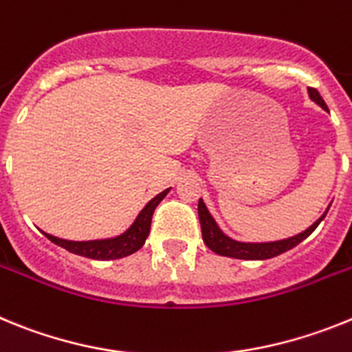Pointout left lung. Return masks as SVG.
I'll use <instances>...</instances> for the list:
<instances>
[{
    "label": "left lung",
    "instance_id": "1",
    "mask_svg": "<svg viewBox=\"0 0 352 352\" xmlns=\"http://www.w3.org/2000/svg\"><path fill=\"white\" fill-rule=\"evenodd\" d=\"M308 96L314 102H317L322 109H328L324 99L320 97L319 91L316 88H308ZM329 209V207H328ZM328 209L326 212L317 219L311 227H308L307 230L301 232V234L294 235V237H289V239L282 241H273V243H239V241L230 239L228 235L223 234L219 230V227L216 225L214 218L210 216V212L207 210L204 200H198V218H200L201 225V237H204V243L207 244V248L212 250L214 253L223 256H232V258H243V261H265V258H273V256L282 255V253L289 252L294 246H298L303 239H307L311 232L316 230L317 225L324 219V216L328 214Z\"/></svg>",
    "mask_w": 352,
    "mask_h": 352
}]
</instances>
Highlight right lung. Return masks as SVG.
<instances>
[{
    "instance_id": "right-lung-1",
    "label": "right lung",
    "mask_w": 352,
    "mask_h": 352,
    "mask_svg": "<svg viewBox=\"0 0 352 352\" xmlns=\"http://www.w3.org/2000/svg\"><path fill=\"white\" fill-rule=\"evenodd\" d=\"M170 189H164L163 193H159L157 197L152 198L142 212L138 214V218L134 219L124 234L111 237V239H97V241H67L54 237L51 234H42L47 237L49 241H53L54 244L65 248L67 252L76 253V255L87 256V258H94V261H117L122 256H127L131 253L138 252L145 244V239L151 234V223H152V214H154L155 207L159 206V201L163 200L168 195Z\"/></svg>"
}]
</instances>
